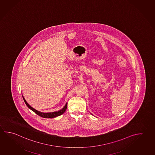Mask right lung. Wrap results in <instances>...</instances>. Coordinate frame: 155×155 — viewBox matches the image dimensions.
<instances>
[{
    "instance_id": "add662e5",
    "label": "right lung",
    "mask_w": 155,
    "mask_h": 155,
    "mask_svg": "<svg viewBox=\"0 0 155 155\" xmlns=\"http://www.w3.org/2000/svg\"><path fill=\"white\" fill-rule=\"evenodd\" d=\"M23 100L25 101V103L26 105L28 106V107L29 108H30V109L32 110L34 112H35L36 114H38L39 116L42 117H44V118H53V117H55L59 116L60 115L63 114V113L66 110V108H67V106H68V103H66L65 107H64L61 110H59V111L52 112V113H41V112H40V111L36 110L35 109L33 108V107H31L27 102V101L25 100V98L23 97Z\"/></svg>"
}]
</instances>
